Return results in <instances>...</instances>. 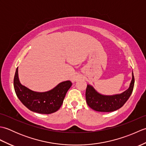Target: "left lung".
<instances>
[{"label": "left lung", "mask_w": 146, "mask_h": 146, "mask_svg": "<svg viewBox=\"0 0 146 146\" xmlns=\"http://www.w3.org/2000/svg\"><path fill=\"white\" fill-rule=\"evenodd\" d=\"M132 80L129 87L120 94L104 95L98 93L90 85H87L86 90V101L93 110L102 112H110L122 107L131 95L134 86V76L132 73Z\"/></svg>", "instance_id": "obj_1"}]
</instances>
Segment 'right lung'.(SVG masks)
I'll return each instance as SVG.
<instances>
[{"label":"right lung","mask_w":146,"mask_h":146,"mask_svg":"<svg viewBox=\"0 0 146 146\" xmlns=\"http://www.w3.org/2000/svg\"><path fill=\"white\" fill-rule=\"evenodd\" d=\"M71 85L72 83L68 80L60 83L51 90L35 92L21 84L19 79L18 67L14 78V90L20 101L30 110L42 114H50L60 109Z\"/></svg>","instance_id":"obj_1"}]
</instances>
